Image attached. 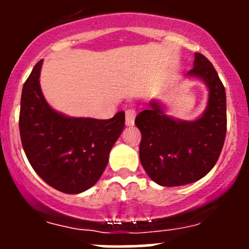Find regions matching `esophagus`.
I'll return each mask as SVG.
<instances>
[{
    "label": "esophagus",
    "instance_id": "34e87169",
    "mask_svg": "<svg viewBox=\"0 0 249 249\" xmlns=\"http://www.w3.org/2000/svg\"><path fill=\"white\" fill-rule=\"evenodd\" d=\"M135 117H136V110L135 109L129 108V109L125 110V124H126L127 126H131V125H134Z\"/></svg>",
    "mask_w": 249,
    "mask_h": 249
}]
</instances>
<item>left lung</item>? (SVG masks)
I'll use <instances>...</instances> for the list:
<instances>
[{"label": "left lung", "mask_w": 249, "mask_h": 249, "mask_svg": "<svg viewBox=\"0 0 249 249\" xmlns=\"http://www.w3.org/2000/svg\"><path fill=\"white\" fill-rule=\"evenodd\" d=\"M208 88L205 112L194 122L173 119L161 105L152 101L135 119L142 139L140 160L147 175L162 187L189 184L205 177L217 162L227 135V96L210 60L195 53L194 69Z\"/></svg>", "instance_id": "1"}]
</instances>
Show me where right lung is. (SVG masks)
Wrapping results in <instances>:
<instances>
[{"mask_svg":"<svg viewBox=\"0 0 249 249\" xmlns=\"http://www.w3.org/2000/svg\"><path fill=\"white\" fill-rule=\"evenodd\" d=\"M35 65L21 92L19 130L27 160L37 175L54 189L79 194L104 173L109 152L125 125V113L110 119L71 118L47 104Z\"/></svg>","mask_w":249,"mask_h":249,"instance_id":"add662e5","label":"right lung"}]
</instances>
